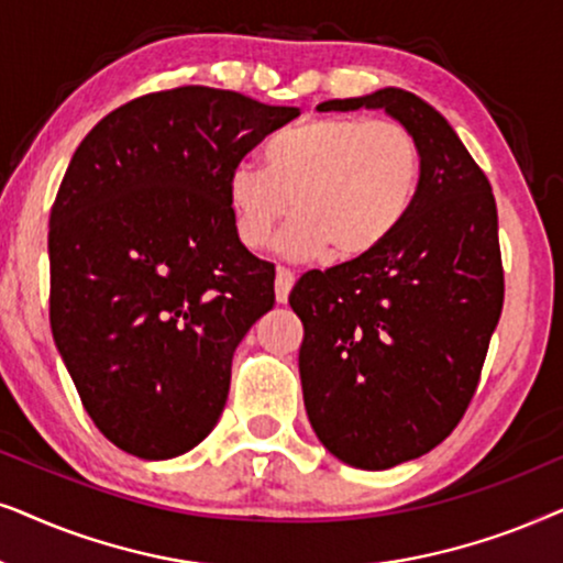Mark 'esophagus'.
<instances>
[{
	"label": "esophagus",
	"mask_w": 563,
	"mask_h": 563,
	"mask_svg": "<svg viewBox=\"0 0 563 563\" xmlns=\"http://www.w3.org/2000/svg\"><path fill=\"white\" fill-rule=\"evenodd\" d=\"M294 283H296V275L290 273V269L277 267V273H275V298H277V303L288 301V294H290V288H294Z\"/></svg>",
	"instance_id": "34e87169"
}]
</instances>
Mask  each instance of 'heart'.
I'll list each match as a JSON object with an SVG mask.
<instances>
[{"label":"heart","mask_w":563,"mask_h":563,"mask_svg":"<svg viewBox=\"0 0 563 563\" xmlns=\"http://www.w3.org/2000/svg\"><path fill=\"white\" fill-rule=\"evenodd\" d=\"M419 146L394 120L317 118L269 141L265 167L242 159L229 169L227 200L244 246L260 250L277 223L294 260L332 252L360 257L386 242L407 219L419 185Z\"/></svg>","instance_id":"b5f03b06"}]
</instances>
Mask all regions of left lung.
Segmentation results:
<instances>
[{
  "instance_id": "8db88e82",
  "label": "left lung",
  "mask_w": 563,
  "mask_h": 563,
  "mask_svg": "<svg viewBox=\"0 0 563 563\" xmlns=\"http://www.w3.org/2000/svg\"><path fill=\"white\" fill-rule=\"evenodd\" d=\"M386 110L419 146L401 227L368 254L290 290L309 422L329 453L365 471L419 459L461 422L505 301L497 203L453 125L399 87L327 100Z\"/></svg>"
}]
</instances>
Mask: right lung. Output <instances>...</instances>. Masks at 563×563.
Listing matches in <instances>:
<instances>
[{
	"mask_svg": "<svg viewBox=\"0 0 563 563\" xmlns=\"http://www.w3.org/2000/svg\"><path fill=\"white\" fill-rule=\"evenodd\" d=\"M298 115L177 87L120 104L74 152L51 208V332L120 451L175 459L219 422L236 344L275 303V267L239 242L227 177Z\"/></svg>",
	"mask_w": 563,
	"mask_h": 563,
	"instance_id": "add662e5",
	"label": "right lung"
}]
</instances>
